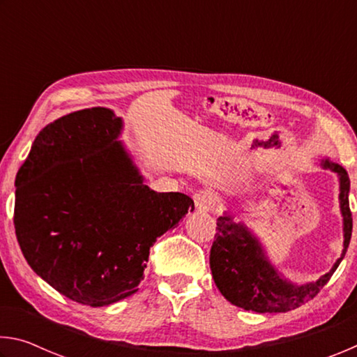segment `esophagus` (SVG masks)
Masks as SVG:
<instances>
[{
    "label": "esophagus",
    "mask_w": 357,
    "mask_h": 357,
    "mask_svg": "<svg viewBox=\"0 0 357 357\" xmlns=\"http://www.w3.org/2000/svg\"><path fill=\"white\" fill-rule=\"evenodd\" d=\"M193 203H195L197 211H200V213H208V211H211V208H213V204H214L213 193L208 190L197 192L195 195H193Z\"/></svg>",
    "instance_id": "34e87169"
}]
</instances>
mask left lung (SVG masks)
<instances>
[{"label":"left lung","mask_w":357,"mask_h":357,"mask_svg":"<svg viewBox=\"0 0 357 357\" xmlns=\"http://www.w3.org/2000/svg\"><path fill=\"white\" fill-rule=\"evenodd\" d=\"M323 168L337 173L340 181V211L343 215V252L328 274L317 282L305 285H294L277 273L258 239L243 223L233 222L231 215H222L217 219V228L213 247H211L209 266L213 279L225 299L244 310L258 313H280L301 307L315 298L338 264L345 257L353 231V217L349 211V178L343 167L329 159L321 162Z\"/></svg>","instance_id":"8db88e82"}]
</instances>
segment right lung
Listing matches in <instances>:
<instances>
[{
    "label": "right lung",
    "mask_w": 357,
    "mask_h": 357,
    "mask_svg": "<svg viewBox=\"0 0 357 357\" xmlns=\"http://www.w3.org/2000/svg\"><path fill=\"white\" fill-rule=\"evenodd\" d=\"M121 129L104 107L66 114L39 132L15 178L23 257L56 291L91 307L137 293L155 239L193 211L190 197L143 183Z\"/></svg>",
    "instance_id": "right-lung-1"
}]
</instances>
